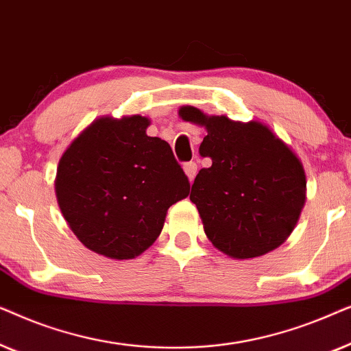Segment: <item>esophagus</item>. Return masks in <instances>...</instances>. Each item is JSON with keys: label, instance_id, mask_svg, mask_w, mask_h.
Masks as SVG:
<instances>
[{"label": "esophagus", "instance_id": "esophagus-1", "mask_svg": "<svg viewBox=\"0 0 351 351\" xmlns=\"http://www.w3.org/2000/svg\"><path fill=\"white\" fill-rule=\"evenodd\" d=\"M184 171H185L186 177H189V180L193 182L195 177H196V172H198V166H196V162H193V161L185 162V165H184Z\"/></svg>", "mask_w": 351, "mask_h": 351}]
</instances>
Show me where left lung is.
<instances>
[{
  "instance_id": "1",
  "label": "left lung",
  "mask_w": 351,
  "mask_h": 351,
  "mask_svg": "<svg viewBox=\"0 0 351 351\" xmlns=\"http://www.w3.org/2000/svg\"><path fill=\"white\" fill-rule=\"evenodd\" d=\"M179 114L208 131L199 155L213 165L198 172L189 193L209 241L233 258L281 246L305 204V171L295 153L262 123L208 117L190 105Z\"/></svg>"
}]
</instances>
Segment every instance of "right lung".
Masks as SVG:
<instances>
[{
  "mask_svg": "<svg viewBox=\"0 0 351 351\" xmlns=\"http://www.w3.org/2000/svg\"><path fill=\"white\" fill-rule=\"evenodd\" d=\"M148 124L141 114L95 119L59 161V208L76 238L100 256H141L160 237L167 209L189 196V177L169 143L147 136Z\"/></svg>",
  "mask_w": 351,
  "mask_h": 351,
  "instance_id": "1",
  "label": "right lung"
}]
</instances>
